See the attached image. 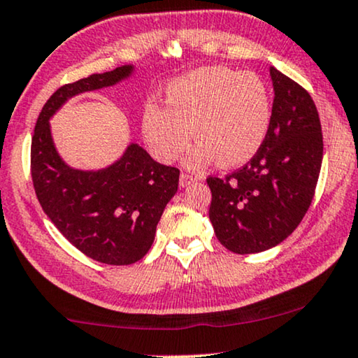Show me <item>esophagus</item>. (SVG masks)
I'll list each match as a JSON object with an SVG mask.
<instances>
[{
  "label": "esophagus",
  "instance_id": "1",
  "mask_svg": "<svg viewBox=\"0 0 358 358\" xmlns=\"http://www.w3.org/2000/svg\"><path fill=\"white\" fill-rule=\"evenodd\" d=\"M198 180H201V178H198V176H193V175L182 173V175H180V187H182V188H187L188 185H192V183H194V182H198Z\"/></svg>",
  "mask_w": 358,
  "mask_h": 358
}]
</instances>
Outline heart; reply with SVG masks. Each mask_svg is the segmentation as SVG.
I'll list each match as a JSON object with an SVG mask.
<instances>
[{
    "instance_id": "obj_1",
    "label": "heart",
    "mask_w": 358,
    "mask_h": 358,
    "mask_svg": "<svg viewBox=\"0 0 358 358\" xmlns=\"http://www.w3.org/2000/svg\"><path fill=\"white\" fill-rule=\"evenodd\" d=\"M165 104L149 103L142 114L145 144L164 164L180 159L193 131L198 145L187 159L189 169L214 160L226 169L244 165L260 150L270 131V90L252 71L194 69L171 80Z\"/></svg>"
}]
</instances>
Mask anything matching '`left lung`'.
Returning a JSON list of instances; mask_svg holds the SVG:
<instances>
[{
    "instance_id": "8db88e82",
    "label": "left lung",
    "mask_w": 358,
    "mask_h": 358,
    "mask_svg": "<svg viewBox=\"0 0 358 358\" xmlns=\"http://www.w3.org/2000/svg\"><path fill=\"white\" fill-rule=\"evenodd\" d=\"M268 136L249 164L226 178L209 176V219L234 254H257L292 234L313 201L322 164L317 109L306 90L271 66Z\"/></svg>"
}]
</instances>
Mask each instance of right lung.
Masks as SVG:
<instances>
[{
	"label": "right lung",
	"mask_w": 358,
	"mask_h": 358,
	"mask_svg": "<svg viewBox=\"0 0 358 358\" xmlns=\"http://www.w3.org/2000/svg\"><path fill=\"white\" fill-rule=\"evenodd\" d=\"M134 71L122 65L57 90L42 108L31 145L32 182L44 213L76 249L108 265L136 264L150 250L180 170L155 162L137 142L104 169H75L57 150L50 119L73 96L114 87Z\"/></svg>",
	"instance_id": "1"
}]
</instances>
